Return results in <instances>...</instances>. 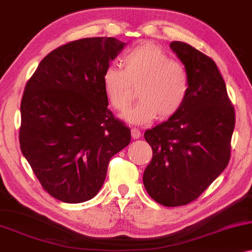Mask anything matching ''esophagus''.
I'll use <instances>...</instances> for the list:
<instances>
[{
    "label": "esophagus",
    "mask_w": 252,
    "mask_h": 252,
    "mask_svg": "<svg viewBox=\"0 0 252 252\" xmlns=\"http://www.w3.org/2000/svg\"><path fill=\"white\" fill-rule=\"evenodd\" d=\"M131 137L134 139H137L141 137V131H139L137 128H131Z\"/></svg>",
    "instance_id": "obj_1"
}]
</instances>
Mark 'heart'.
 <instances>
[{"instance_id":"b5f03b06","label":"heart","mask_w":252,"mask_h":252,"mask_svg":"<svg viewBox=\"0 0 252 252\" xmlns=\"http://www.w3.org/2000/svg\"><path fill=\"white\" fill-rule=\"evenodd\" d=\"M122 67H106L102 74L104 94L119 113L128 109L137 87L138 102L125 115L131 124L144 125L157 117L165 121L175 116L187 100L190 79L179 61L171 60L163 49L142 44L124 54Z\"/></svg>"}]
</instances>
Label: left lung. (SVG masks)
<instances>
[{"instance_id": "1", "label": "left lung", "mask_w": 252, "mask_h": 252, "mask_svg": "<svg viewBox=\"0 0 252 252\" xmlns=\"http://www.w3.org/2000/svg\"><path fill=\"white\" fill-rule=\"evenodd\" d=\"M170 48L187 68L190 89L173 117L145 131L153 158L143 184L157 203L175 207L196 200L226 168L235 113L211 57L181 41Z\"/></svg>"}]
</instances>
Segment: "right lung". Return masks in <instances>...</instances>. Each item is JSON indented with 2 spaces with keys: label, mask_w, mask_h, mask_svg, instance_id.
<instances>
[{
  "label": "right lung",
  "mask_w": 252,
  "mask_h": 252,
  "mask_svg": "<svg viewBox=\"0 0 252 252\" xmlns=\"http://www.w3.org/2000/svg\"><path fill=\"white\" fill-rule=\"evenodd\" d=\"M125 45L113 37L69 41L44 57L26 84L21 152L44 190L64 203L94 198L110 158L130 142L102 86L103 71Z\"/></svg>",
  "instance_id": "1"
}]
</instances>
